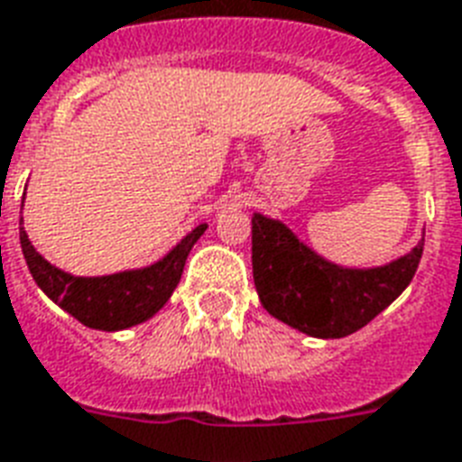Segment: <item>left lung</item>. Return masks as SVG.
<instances>
[{
	"instance_id": "left-lung-1",
	"label": "left lung",
	"mask_w": 462,
	"mask_h": 462,
	"mask_svg": "<svg viewBox=\"0 0 462 462\" xmlns=\"http://www.w3.org/2000/svg\"><path fill=\"white\" fill-rule=\"evenodd\" d=\"M424 239L379 268L330 263L281 220L254 213V285L268 314L314 337H345L379 316L415 275Z\"/></svg>"
}]
</instances>
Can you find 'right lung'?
I'll use <instances>...</instances> for the list:
<instances>
[{
    "instance_id": "1",
    "label": "right lung",
    "mask_w": 462,
    "mask_h": 462,
    "mask_svg": "<svg viewBox=\"0 0 462 462\" xmlns=\"http://www.w3.org/2000/svg\"><path fill=\"white\" fill-rule=\"evenodd\" d=\"M21 249L32 281L54 304H60L67 314L97 330H125L136 323L148 321L165 307L170 295L181 278L191 246L199 242L208 225L201 223L189 232L172 252L155 261L153 266L122 271V273L81 278V275L64 273L42 259L23 230V217L18 220Z\"/></svg>"
}]
</instances>
